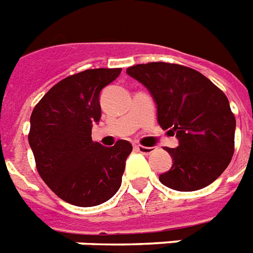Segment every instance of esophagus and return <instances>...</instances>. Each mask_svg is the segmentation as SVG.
Segmentation results:
<instances>
[{
    "label": "esophagus",
    "mask_w": 253,
    "mask_h": 253,
    "mask_svg": "<svg viewBox=\"0 0 253 253\" xmlns=\"http://www.w3.org/2000/svg\"><path fill=\"white\" fill-rule=\"evenodd\" d=\"M134 149L137 152H140V153H144V155H149V153H152V152L155 151V148L153 147H142V145H136Z\"/></svg>",
    "instance_id": "1"
}]
</instances>
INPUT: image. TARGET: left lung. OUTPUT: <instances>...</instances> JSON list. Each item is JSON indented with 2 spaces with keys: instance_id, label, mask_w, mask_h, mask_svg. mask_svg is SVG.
<instances>
[{
  "instance_id": "obj_1",
  "label": "left lung",
  "mask_w": 253,
  "mask_h": 253,
  "mask_svg": "<svg viewBox=\"0 0 253 253\" xmlns=\"http://www.w3.org/2000/svg\"><path fill=\"white\" fill-rule=\"evenodd\" d=\"M149 90L157 121L178 140L167 148L173 164L159 176L165 187L192 192L213 183L231 163L236 120L227 96L200 72L168 62L126 69Z\"/></svg>"
}]
</instances>
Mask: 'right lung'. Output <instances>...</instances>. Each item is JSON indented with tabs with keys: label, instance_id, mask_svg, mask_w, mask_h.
<instances>
[{
	"label": "right lung",
	"instance_id": "obj_1",
	"mask_svg": "<svg viewBox=\"0 0 253 253\" xmlns=\"http://www.w3.org/2000/svg\"><path fill=\"white\" fill-rule=\"evenodd\" d=\"M121 73L88 69L56 84L34 106L29 145L40 176L57 196L77 207L108 201L121 187L132 144L119 140L108 148L92 140L101 119L100 93Z\"/></svg>",
	"mask_w": 253,
	"mask_h": 253
}]
</instances>
